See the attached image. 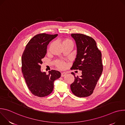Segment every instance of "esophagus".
<instances>
[{
	"label": "esophagus",
	"mask_w": 125,
	"mask_h": 125,
	"mask_svg": "<svg viewBox=\"0 0 125 125\" xmlns=\"http://www.w3.org/2000/svg\"><path fill=\"white\" fill-rule=\"evenodd\" d=\"M66 75V73L65 72H62V73H61V77H64Z\"/></svg>",
	"instance_id": "obj_1"
}]
</instances>
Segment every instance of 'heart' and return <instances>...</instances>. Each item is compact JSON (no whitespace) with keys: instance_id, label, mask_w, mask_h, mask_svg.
<instances>
[{"instance_id":"b5f03b06","label":"heart","mask_w":125,"mask_h":125,"mask_svg":"<svg viewBox=\"0 0 125 125\" xmlns=\"http://www.w3.org/2000/svg\"><path fill=\"white\" fill-rule=\"evenodd\" d=\"M68 42H72V41H71V40H64L63 42H62V43H68ZM56 66H57V67H58L60 69H63L65 66H66V64L65 62H63V61H60V62H58L57 64H56Z\"/></svg>"}]
</instances>
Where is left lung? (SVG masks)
<instances>
[{"instance_id": "1", "label": "left lung", "mask_w": 125, "mask_h": 125, "mask_svg": "<svg viewBox=\"0 0 125 125\" xmlns=\"http://www.w3.org/2000/svg\"><path fill=\"white\" fill-rule=\"evenodd\" d=\"M77 46V55L71 69L82 71V76H75L70 87L74 95L79 97L91 95L103 71L101 53L92 38L81 33H72Z\"/></svg>"}]
</instances>
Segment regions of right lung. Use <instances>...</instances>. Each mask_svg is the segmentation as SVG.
Here are the masks:
<instances>
[{"instance_id": "1", "label": "right lung", "mask_w": 125, "mask_h": 125, "mask_svg": "<svg viewBox=\"0 0 125 125\" xmlns=\"http://www.w3.org/2000/svg\"><path fill=\"white\" fill-rule=\"evenodd\" d=\"M57 35L46 33L35 35L29 42L23 53L22 71L28 88L35 96L44 97L50 94L53 91L54 81L61 76L58 71L52 70L46 75L41 69L47 46Z\"/></svg>"}]
</instances>
